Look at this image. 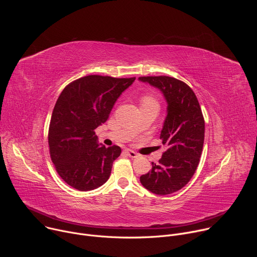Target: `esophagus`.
I'll list each match as a JSON object with an SVG mask.
<instances>
[{
    "instance_id": "obj_1",
    "label": "esophagus",
    "mask_w": 257,
    "mask_h": 257,
    "mask_svg": "<svg viewBox=\"0 0 257 257\" xmlns=\"http://www.w3.org/2000/svg\"><path fill=\"white\" fill-rule=\"evenodd\" d=\"M124 153H125L128 157H130V158H137V157H138V154H136L135 152H133V151H131V150H125Z\"/></svg>"
}]
</instances>
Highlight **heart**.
<instances>
[{"label":"heart","instance_id":"obj_1","mask_svg":"<svg viewBox=\"0 0 257 257\" xmlns=\"http://www.w3.org/2000/svg\"><path fill=\"white\" fill-rule=\"evenodd\" d=\"M151 102H157V101H156L155 98H154L153 96H151V95H145V96H143V98H142V103H151Z\"/></svg>","mask_w":257,"mask_h":257}]
</instances>
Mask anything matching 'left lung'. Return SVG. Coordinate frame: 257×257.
Segmentation results:
<instances>
[{"instance_id": "1", "label": "left lung", "mask_w": 257, "mask_h": 257, "mask_svg": "<svg viewBox=\"0 0 257 257\" xmlns=\"http://www.w3.org/2000/svg\"><path fill=\"white\" fill-rule=\"evenodd\" d=\"M158 88L167 102V116L160 138L167 146L159 164L140 177L144 188L158 195L174 193L194 175L204 141V120L197 97L183 81L169 76L139 77Z\"/></svg>"}]
</instances>
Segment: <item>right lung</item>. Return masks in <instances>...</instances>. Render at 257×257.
Returning <instances> with one entry per match:
<instances>
[{
	"instance_id": "add662e5",
	"label": "right lung",
	"mask_w": 257,
	"mask_h": 257,
	"mask_svg": "<svg viewBox=\"0 0 257 257\" xmlns=\"http://www.w3.org/2000/svg\"><path fill=\"white\" fill-rule=\"evenodd\" d=\"M134 80L88 75L61 92L51 118L49 146L58 174L71 187L89 191L109 178L121 149L98 143L94 130L108 119L115 102Z\"/></svg>"
}]
</instances>
